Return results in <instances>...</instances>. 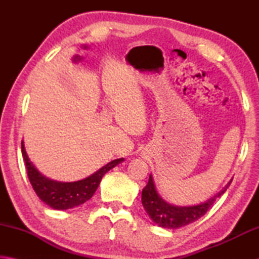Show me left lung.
Wrapping results in <instances>:
<instances>
[{"instance_id":"left-lung-1","label":"left lung","mask_w":259,"mask_h":259,"mask_svg":"<svg viewBox=\"0 0 259 259\" xmlns=\"http://www.w3.org/2000/svg\"><path fill=\"white\" fill-rule=\"evenodd\" d=\"M231 182L232 179L218 194L207 200L205 202L182 207V205H174L166 202L165 200L161 198L156 191L152 175H150L147 185L143 188L142 192V203L147 214L155 224L163 227V229H179V227L186 226L202 217L213 204L216 199L224 194Z\"/></svg>"}]
</instances>
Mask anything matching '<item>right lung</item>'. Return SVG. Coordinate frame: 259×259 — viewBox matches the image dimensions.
Returning a JSON list of instances; mask_svg holds the SVG:
<instances>
[{
  "mask_svg": "<svg viewBox=\"0 0 259 259\" xmlns=\"http://www.w3.org/2000/svg\"><path fill=\"white\" fill-rule=\"evenodd\" d=\"M21 153H23L25 160L29 182L32 184L35 193L43 202L56 210L72 209L87 202L88 200L93 198L104 175L124 161L123 157L113 160L91 176L81 179V181L57 182L42 175L33 164V162H30L25 150L24 142H21Z\"/></svg>",
  "mask_w": 259,
  "mask_h": 259,
  "instance_id": "right-lung-1",
  "label": "right lung"
}]
</instances>
